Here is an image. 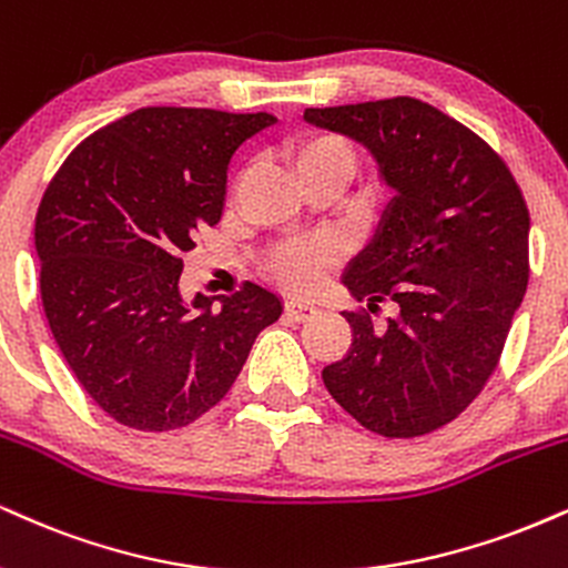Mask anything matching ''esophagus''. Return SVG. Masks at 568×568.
<instances>
[{"mask_svg": "<svg viewBox=\"0 0 568 568\" xmlns=\"http://www.w3.org/2000/svg\"><path fill=\"white\" fill-rule=\"evenodd\" d=\"M317 314V306L312 302H304V298H288L285 302V317L296 320V323H304V320H310Z\"/></svg>", "mask_w": 568, "mask_h": 568, "instance_id": "1", "label": "esophagus"}]
</instances>
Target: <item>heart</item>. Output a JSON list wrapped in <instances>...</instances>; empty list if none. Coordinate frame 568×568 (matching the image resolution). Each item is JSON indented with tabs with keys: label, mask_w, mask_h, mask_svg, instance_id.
Instances as JSON below:
<instances>
[{
	"label": "heart",
	"mask_w": 568,
	"mask_h": 568,
	"mask_svg": "<svg viewBox=\"0 0 568 568\" xmlns=\"http://www.w3.org/2000/svg\"><path fill=\"white\" fill-rule=\"evenodd\" d=\"M285 159L291 161L293 172L302 176V182L323 174L346 180L357 166V155H354L349 142L344 136L327 132H304L291 136L285 142ZM327 262H331V245L323 241L285 243L272 256L270 270L288 288H306L317 280Z\"/></svg>",
	"instance_id": "1"
}]
</instances>
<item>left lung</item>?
<instances>
[{
    "label": "left lung",
    "mask_w": 568,
    "mask_h": 568,
    "mask_svg": "<svg viewBox=\"0 0 568 568\" xmlns=\"http://www.w3.org/2000/svg\"><path fill=\"white\" fill-rule=\"evenodd\" d=\"M304 119L371 150L394 197L344 285L373 326L344 312L352 346L325 388L367 432L413 439L447 426L500 362L529 283V211L500 155L460 121L415 98L306 108Z\"/></svg>",
    "instance_id": "obj_1"
}]
</instances>
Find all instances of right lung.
I'll use <instances>...</instances> for the list:
<instances>
[{"mask_svg":"<svg viewBox=\"0 0 568 568\" xmlns=\"http://www.w3.org/2000/svg\"><path fill=\"white\" fill-rule=\"evenodd\" d=\"M275 121L140 108L89 134L52 176L33 230L47 323L84 392L121 426L172 432L201 418L283 314L254 283L190 304L180 293L182 256L222 219L232 153Z\"/></svg>","mask_w":568,"mask_h":568,"instance_id":"add662e5","label":"right lung"}]
</instances>
